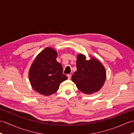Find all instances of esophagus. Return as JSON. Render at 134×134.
Here are the masks:
<instances>
[{
  "label": "esophagus",
  "mask_w": 134,
  "mask_h": 134,
  "mask_svg": "<svg viewBox=\"0 0 134 134\" xmlns=\"http://www.w3.org/2000/svg\"><path fill=\"white\" fill-rule=\"evenodd\" d=\"M67 77H68V79H71V75H70V74H68V75H67Z\"/></svg>",
  "instance_id": "esophagus-1"
}]
</instances>
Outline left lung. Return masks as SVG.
<instances>
[{
	"label": "left lung",
	"mask_w": 134,
	"mask_h": 134,
	"mask_svg": "<svg viewBox=\"0 0 134 134\" xmlns=\"http://www.w3.org/2000/svg\"><path fill=\"white\" fill-rule=\"evenodd\" d=\"M77 70L73 74L72 81L78 89L86 94L98 92L103 86L107 78L104 65L97 58L86 60L83 54H78L76 58Z\"/></svg>",
	"instance_id": "1"
}]
</instances>
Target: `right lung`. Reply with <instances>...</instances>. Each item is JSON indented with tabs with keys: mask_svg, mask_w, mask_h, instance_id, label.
I'll list each match as a JSON object with an SVG mask.
<instances>
[{
	"mask_svg": "<svg viewBox=\"0 0 134 134\" xmlns=\"http://www.w3.org/2000/svg\"><path fill=\"white\" fill-rule=\"evenodd\" d=\"M58 53L52 48L47 47L38 54L29 70L31 86L41 95L49 96L58 90L60 84L67 80L63 67L56 61Z\"/></svg>",
	"mask_w": 134,
	"mask_h": 134,
	"instance_id": "obj_1",
	"label": "right lung"
}]
</instances>
